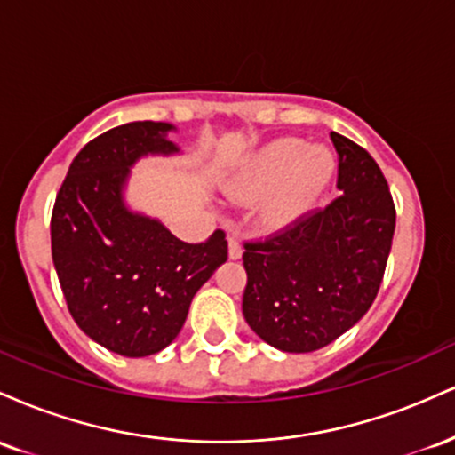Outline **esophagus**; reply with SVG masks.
I'll return each mask as SVG.
<instances>
[{"label":"esophagus","mask_w":455,"mask_h":455,"mask_svg":"<svg viewBox=\"0 0 455 455\" xmlns=\"http://www.w3.org/2000/svg\"><path fill=\"white\" fill-rule=\"evenodd\" d=\"M242 254H243L242 242H239L235 235H231V237H228V259L237 260V259H242Z\"/></svg>","instance_id":"esophagus-1"}]
</instances>
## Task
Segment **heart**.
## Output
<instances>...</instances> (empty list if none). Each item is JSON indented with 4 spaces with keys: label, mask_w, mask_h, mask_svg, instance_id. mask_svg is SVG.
<instances>
[{
    "label": "heart",
    "mask_w": 455,
    "mask_h": 455,
    "mask_svg": "<svg viewBox=\"0 0 455 455\" xmlns=\"http://www.w3.org/2000/svg\"><path fill=\"white\" fill-rule=\"evenodd\" d=\"M336 173V156L304 139H275L252 151L224 181V192L239 203L263 205V218L274 227L299 220L315 207Z\"/></svg>",
    "instance_id": "obj_1"
}]
</instances>
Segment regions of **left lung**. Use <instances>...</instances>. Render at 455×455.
<instances>
[{"label": "left lung", "mask_w": 455, "mask_h": 455, "mask_svg": "<svg viewBox=\"0 0 455 455\" xmlns=\"http://www.w3.org/2000/svg\"><path fill=\"white\" fill-rule=\"evenodd\" d=\"M338 190L325 210L245 243L243 316L260 340L312 353L348 331L372 306L395 231L387 180L372 156L331 132Z\"/></svg>", "instance_id": "obj_1"}]
</instances>
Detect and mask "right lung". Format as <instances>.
Segmentation results:
<instances>
[{
    "mask_svg": "<svg viewBox=\"0 0 455 455\" xmlns=\"http://www.w3.org/2000/svg\"><path fill=\"white\" fill-rule=\"evenodd\" d=\"M173 124L130 122L72 160L51 218L53 265L76 325L108 351L148 357L175 340L192 297L228 257L222 231L203 243L177 239L158 218L132 212L130 169L173 156Z\"/></svg>",
    "mask_w": 455,
    "mask_h": 455,
    "instance_id": "right-lung-1",
    "label": "right lung"
}]
</instances>
